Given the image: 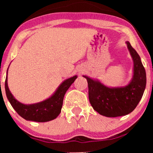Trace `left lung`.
Masks as SVG:
<instances>
[{
  "label": "left lung",
  "mask_w": 153,
  "mask_h": 153,
  "mask_svg": "<svg viewBox=\"0 0 153 153\" xmlns=\"http://www.w3.org/2000/svg\"><path fill=\"white\" fill-rule=\"evenodd\" d=\"M127 47L134 61V75L125 87L108 88L86 76L89 101L94 110L106 117L125 116L133 111L143 95L146 74L141 58L128 41Z\"/></svg>",
  "instance_id": "8db88e82"
}]
</instances>
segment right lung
I'll return each instance as SVG.
<instances>
[{"label":"right lung","mask_w":153,"mask_h":153,"mask_svg":"<svg viewBox=\"0 0 153 153\" xmlns=\"http://www.w3.org/2000/svg\"><path fill=\"white\" fill-rule=\"evenodd\" d=\"M76 78L77 76L75 75L64 81L53 95L45 101L27 105L17 101L10 93L7 85V73L5 82L6 95L14 109L25 120L39 123L47 122L57 118L60 114L63 103L65 94Z\"/></svg>","instance_id":"1"}]
</instances>
